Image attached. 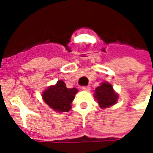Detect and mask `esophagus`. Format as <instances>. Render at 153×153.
I'll return each mask as SVG.
<instances>
[{"label":"esophagus","instance_id":"34e87169","mask_svg":"<svg viewBox=\"0 0 153 153\" xmlns=\"http://www.w3.org/2000/svg\"><path fill=\"white\" fill-rule=\"evenodd\" d=\"M82 89H83V91H86V92H89L90 90H91V88H90V87L85 86V87H83V88H82Z\"/></svg>","mask_w":153,"mask_h":153}]
</instances>
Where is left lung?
<instances>
[{"mask_svg": "<svg viewBox=\"0 0 153 153\" xmlns=\"http://www.w3.org/2000/svg\"><path fill=\"white\" fill-rule=\"evenodd\" d=\"M93 95L99 107L102 109H106L114 106L119 99V94L114 90L111 83L106 81L101 83L100 86L95 89Z\"/></svg>", "mask_w": 153, "mask_h": 153, "instance_id": "1", "label": "left lung"}]
</instances>
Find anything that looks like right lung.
Wrapping results in <instances>:
<instances>
[{"label":"right lung","mask_w":153,"mask_h":153,"mask_svg":"<svg viewBox=\"0 0 153 153\" xmlns=\"http://www.w3.org/2000/svg\"><path fill=\"white\" fill-rule=\"evenodd\" d=\"M78 91L76 88H68L63 80L60 79L55 85L44 90L42 97L45 103L56 112H68Z\"/></svg>","instance_id":"add662e5"}]
</instances>
